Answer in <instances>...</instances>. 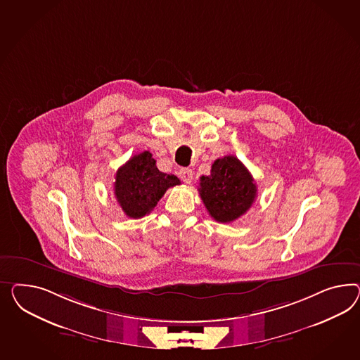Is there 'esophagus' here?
Wrapping results in <instances>:
<instances>
[{
	"label": "esophagus",
	"instance_id": "34e87169",
	"mask_svg": "<svg viewBox=\"0 0 360 360\" xmlns=\"http://www.w3.org/2000/svg\"><path fill=\"white\" fill-rule=\"evenodd\" d=\"M193 170L191 169H181L179 170V178L185 182V184H191L193 181Z\"/></svg>",
	"mask_w": 360,
	"mask_h": 360
}]
</instances>
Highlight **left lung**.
Returning a JSON list of instances; mask_svg holds the SVG:
<instances>
[{"label":"left lung","mask_w":360,"mask_h":360,"mask_svg":"<svg viewBox=\"0 0 360 360\" xmlns=\"http://www.w3.org/2000/svg\"><path fill=\"white\" fill-rule=\"evenodd\" d=\"M199 195L216 221L232 223L255 202L257 186L237 157L225 155L212 164L211 174L200 176Z\"/></svg>","instance_id":"8db88e82"}]
</instances>
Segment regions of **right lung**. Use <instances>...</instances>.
<instances>
[{"instance_id":"obj_1","label":"right lung","mask_w":360,"mask_h":360,"mask_svg":"<svg viewBox=\"0 0 360 360\" xmlns=\"http://www.w3.org/2000/svg\"><path fill=\"white\" fill-rule=\"evenodd\" d=\"M176 185L181 181L174 174L160 172L152 153L146 150L117 169L114 193L124 214L140 219L155 208L167 188Z\"/></svg>"}]
</instances>
